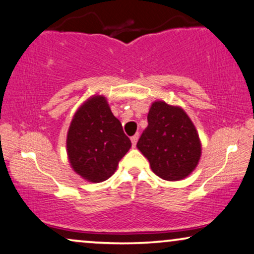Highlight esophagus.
I'll use <instances>...</instances> for the list:
<instances>
[{
    "label": "esophagus",
    "instance_id": "esophagus-1",
    "mask_svg": "<svg viewBox=\"0 0 254 254\" xmlns=\"http://www.w3.org/2000/svg\"><path fill=\"white\" fill-rule=\"evenodd\" d=\"M138 137H139L138 133H136L135 136L131 137V143H132V146H133V148H135L136 144H137V140H138Z\"/></svg>",
    "mask_w": 254,
    "mask_h": 254
}]
</instances>
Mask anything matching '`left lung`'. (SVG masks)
<instances>
[{"mask_svg":"<svg viewBox=\"0 0 254 254\" xmlns=\"http://www.w3.org/2000/svg\"><path fill=\"white\" fill-rule=\"evenodd\" d=\"M137 148L150 162L152 172L167 181L188 176L201 156V143L190 118L181 108L164 102L152 103Z\"/></svg>","mask_w":254,"mask_h":254,"instance_id":"8db88e82","label":"left lung"}]
</instances>
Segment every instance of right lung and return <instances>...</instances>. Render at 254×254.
<instances>
[{"mask_svg": "<svg viewBox=\"0 0 254 254\" xmlns=\"http://www.w3.org/2000/svg\"><path fill=\"white\" fill-rule=\"evenodd\" d=\"M130 148L131 140L105 97L90 98L75 112L67 133V155L74 172L85 180H108Z\"/></svg>", "mask_w": 254, "mask_h": 254, "instance_id": "add662e5", "label": "right lung"}]
</instances>
